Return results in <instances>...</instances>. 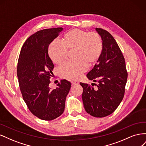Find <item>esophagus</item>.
Masks as SVG:
<instances>
[{"label": "esophagus", "instance_id": "34e87169", "mask_svg": "<svg viewBox=\"0 0 146 146\" xmlns=\"http://www.w3.org/2000/svg\"><path fill=\"white\" fill-rule=\"evenodd\" d=\"M78 82H71V86H74V85H78Z\"/></svg>", "mask_w": 146, "mask_h": 146}]
</instances>
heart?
I'll list each match as a JSON object with an SVG mask.
<instances>
[{
    "label": "heart",
    "mask_w": 146,
    "mask_h": 146,
    "mask_svg": "<svg viewBox=\"0 0 146 146\" xmlns=\"http://www.w3.org/2000/svg\"><path fill=\"white\" fill-rule=\"evenodd\" d=\"M63 44L54 41L48 46V54L53 62L61 64L68 58V51L74 50L73 58L61 66L60 76L69 80H77L99 60L103 50V41L97 32L73 29L66 32L62 39Z\"/></svg>",
    "instance_id": "b5f03b06"
}]
</instances>
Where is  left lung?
Instances as JSON below:
<instances>
[{"label":"left lung","instance_id":"1","mask_svg":"<svg viewBox=\"0 0 146 146\" xmlns=\"http://www.w3.org/2000/svg\"><path fill=\"white\" fill-rule=\"evenodd\" d=\"M103 41V50L100 58L86 75L94 82L96 90L86 83L83 88L82 100L86 111L96 117L113 113L122 100L125 93L128 73L125 59L116 40L107 30L96 28Z\"/></svg>","mask_w":146,"mask_h":146}]
</instances>
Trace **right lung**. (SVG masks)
<instances>
[{
    "instance_id": "1",
    "label": "right lung",
    "mask_w": 146,
    "mask_h": 146,
    "mask_svg": "<svg viewBox=\"0 0 146 146\" xmlns=\"http://www.w3.org/2000/svg\"><path fill=\"white\" fill-rule=\"evenodd\" d=\"M62 27L39 30L25 41L17 63V76L23 99L33 115L44 121L59 117L64 110L71 84L61 80L56 89L48 86L54 65L48 54L50 44Z\"/></svg>"
}]
</instances>
